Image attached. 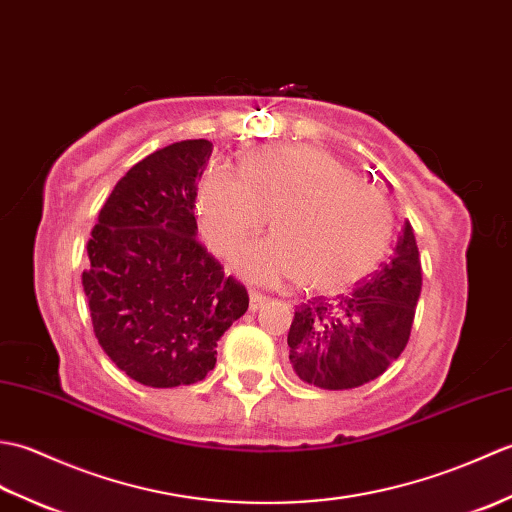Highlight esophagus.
Segmentation results:
<instances>
[{
	"label": "esophagus",
	"instance_id": "esophagus-1",
	"mask_svg": "<svg viewBox=\"0 0 512 512\" xmlns=\"http://www.w3.org/2000/svg\"><path fill=\"white\" fill-rule=\"evenodd\" d=\"M248 297H250V299H248V306H250V310H253V312L262 308L264 303L268 301V299L262 295V292H257V290H250Z\"/></svg>",
	"mask_w": 512,
	"mask_h": 512
}]
</instances>
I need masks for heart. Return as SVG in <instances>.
Masks as SVG:
<instances>
[{
    "mask_svg": "<svg viewBox=\"0 0 512 512\" xmlns=\"http://www.w3.org/2000/svg\"><path fill=\"white\" fill-rule=\"evenodd\" d=\"M202 233L217 255H231L268 217L273 235L246 246L237 268L255 281L297 279L312 292H339L383 262L394 211L372 184L319 147L248 151L239 178L211 169L198 191Z\"/></svg>",
    "mask_w": 512,
    "mask_h": 512,
    "instance_id": "heart-1",
    "label": "heart"
}]
</instances>
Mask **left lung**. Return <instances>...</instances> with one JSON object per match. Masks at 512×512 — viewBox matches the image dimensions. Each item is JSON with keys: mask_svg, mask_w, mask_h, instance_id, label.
Segmentation results:
<instances>
[{"mask_svg": "<svg viewBox=\"0 0 512 512\" xmlns=\"http://www.w3.org/2000/svg\"><path fill=\"white\" fill-rule=\"evenodd\" d=\"M422 288L420 253L405 222L389 262L336 299L314 297L295 310L290 365L303 383L354 389L378 378L409 341Z\"/></svg>", "mask_w": 512, "mask_h": 512, "instance_id": "1", "label": "left lung"}]
</instances>
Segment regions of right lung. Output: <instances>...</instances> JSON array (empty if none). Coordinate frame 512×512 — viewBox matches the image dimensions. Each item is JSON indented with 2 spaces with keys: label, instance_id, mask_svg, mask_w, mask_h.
Wrapping results in <instances>:
<instances>
[{
  "label": "right lung",
  "instance_id": "right-lung-1",
  "mask_svg": "<svg viewBox=\"0 0 512 512\" xmlns=\"http://www.w3.org/2000/svg\"><path fill=\"white\" fill-rule=\"evenodd\" d=\"M213 145L180 140L116 182L88 242L83 290L114 365L147 387L193 385L217 341L248 310V292L195 239V195Z\"/></svg>",
  "mask_w": 512,
  "mask_h": 512
}]
</instances>
